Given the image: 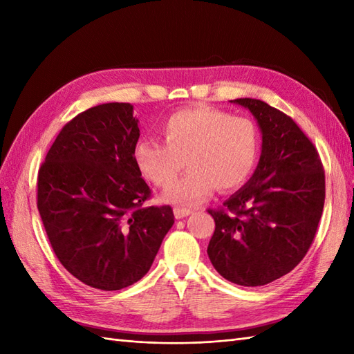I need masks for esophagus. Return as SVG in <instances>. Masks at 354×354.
Returning <instances> with one entry per match:
<instances>
[{"instance_id": "esophagus-1", "label": "esophagus", "mask_w": 354, "mask_h": 354, "mask_svg": "<svg viewBox=\"0 0 354 354\" xmlns=\"http://www.w3.org/2000/svg\"><path fill=\"white\" fill-rule=\"evenodd\" d=\"M173 213H175V217L176 219H184V217L190 216L193 212L189 208H181V207H176L175 209H173Z\"/></svg>"}]
</instances>
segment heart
<instances>
[{
  "label": "heart",
  "instance_id": "b5f03b06",
  "mask_svg": "<svg viewBox=\"0 0 354 354\" xmlns=\"http://www.w3.org/2000/svg\"><path fill=\"white\" fill-rule=\"evenodd\" d=\"M164 142L146 138L133 149L142 178L169 187L183 168L191 171L162 193V201L198 205L221 192L239 189L251 176L260 149L259 131L250 118L208 106L176 111L160 126Z\"/></svg>",
  "mask_w": 354,
  "mask_h": 354
}]
</instances>
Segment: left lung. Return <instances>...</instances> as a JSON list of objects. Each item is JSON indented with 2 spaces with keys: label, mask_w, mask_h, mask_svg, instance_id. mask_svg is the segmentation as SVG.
<instances>
[{
  "label": "left lung",
  "mask_w": 354,
  "mask_h": 354,
  "mask_svg": "<svg viewBox=\"0 0 354 354\" xmlns=\"http://www.w3.org/2000/svg\"><path fill=\"white\" fill-rule=\"evenodd\" d=\"M254 115L261 132L257 169L242 189L208 209L216 222L208 257L225 280L263 286L304 259L324 208L319 155L290 117L257 99L231 100Z\"/></svg>",
  "instance_id": "left-lung-1"
}]
</instances>
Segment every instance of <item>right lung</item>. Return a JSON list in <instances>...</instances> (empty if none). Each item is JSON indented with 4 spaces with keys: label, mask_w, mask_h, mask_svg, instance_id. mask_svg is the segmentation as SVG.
I'll return each mask as SVG.
<instances>
[{
    "label": "right lung",
    "mask_w": 354,
    "mask_h": 354,
    "mask_svg": "<svg viewBox=\"0 0 354 354\" xmlns=\"http://www.w3.org/2000/svg\"><path fill=\"white\" fill-rule=\"evenodd\" d=\"M131 103H103L64 126L37 175V209L56 257L91 288L141 280L171 225V208L142 207L150 189L133 160Z\"/></svg>",
    "instance_id": "1"
}]
</instances>
